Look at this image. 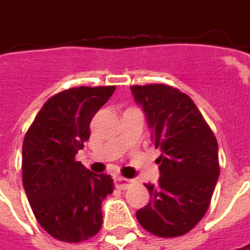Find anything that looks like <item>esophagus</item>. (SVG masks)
Returning a JSON list of instances; mask_svg holds the SVG:
<instances>
[{
  "instance_id": "esophagus-1",
  "label": "esophagus",
  "mask_w": 250,
  "mask_h": 250,
  "mask_svg": "<svg viewBox=\"0 0 250 250\" xmlns=\"http://www.w3.org/2000/svg\"><path fill=\"white\" fill-rule=\"evenodd\" d=\"M115 183L117 186L122 188V190H126L129 188L132 184L135 183V180L133 179H125V177H122V176H115Z\"/></svg>"
}]
</instances>
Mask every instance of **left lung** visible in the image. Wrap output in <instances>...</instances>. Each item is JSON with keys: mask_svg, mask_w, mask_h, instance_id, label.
Listing matches in <instances>:
<instances>
[{"mask_svg": "<svg viewBox=\"0 0 250 250\" xmlns=\"http://www.w3.org/2000/svg\"><path fill=\"white\" fill-rule=\"evenodd\" d=\"M130 92L145 111L160 164V180L145 184L150 202L136 217L162 238L192 230L207 213L220 175L217 140L190 96L176 88L135 85Z\"/></svg>", "mask_w": 250, "mask_h": 250, "instance_id": "8db88e82", "label": "left lung"}]
</instances>
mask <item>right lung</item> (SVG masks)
I'll return each instance as SVG.
<instances>
[{
    "label": "right lung",
    "instance_id": "right-lung-1",
    "mask_svg": "<svg viewBox=\"0 0 250 250\" xmlns=\"http://www.w3.org/2000/svg\"><path fill=\"white\" fill-rule=\"evenodd\" d=\"M115 86H78L51 98L23 142V187L35 219L53 238L81 242L102 227V202L113 179L93 173L75 155L89 139V124Z\"/></svg>",
    "mask_w": 250,
    "mask_h": 250
}]
</instances>
